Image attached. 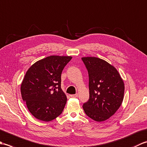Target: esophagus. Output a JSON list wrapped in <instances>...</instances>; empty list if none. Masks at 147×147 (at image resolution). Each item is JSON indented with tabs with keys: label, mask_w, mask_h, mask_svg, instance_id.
Instances as JSON below:
<instances>
[{
	"label": "esophagus",
	"mask_w": 147,
	"mask_h": 147,
	"mask_svg": "<svg viewBox=\"0 0 147 147\" xmlns=\"http://www.w3.org/2000/svg\"><path fill=\"white\" fill-rule=\"evenodd\" d=\"M78 93H76V94L70 95L71 97H73V98H76V97H78Z\"/></svg>",
	"instance_id": "1"
}]
</instances>
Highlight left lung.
Returning <instances> with one entry per match:
<instances>
[{"label":"left lung","mask_w":147,"mask_h":147,"mask_svg":"<svg viewBox=\"0 0 147 147\" xmlns=\"http://www.w3.org/2000/svg\"><path fill=\"white\" fill-rule=\"evenodd\" d=\"M88 72L90 98L83 105L85 114L102 122L113 115L124 98V83L118 71L109 62L95 57H82Z\"/></svg>","instance_id":"1"}]
</instances>
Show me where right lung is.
I'll return each mask as SVG.
<instances>
[{
    "instance_id": "1",
    "label": "right lung",
    "mask_w": 147,
    "mask_h": 147,
    "mask_svg": "<svg viewBox=\"0 0 147 147\" xmlns=\"http://www.w3.org/2000/svg\"><path fill=\"white\" fill-rule=\"evenodd\" d=\"M71 56L51 55L28 69L21 85L22 98L35 118L48 122L63 111L67 96L61 89V73Z\"/></svg>"
}]
</instances>
